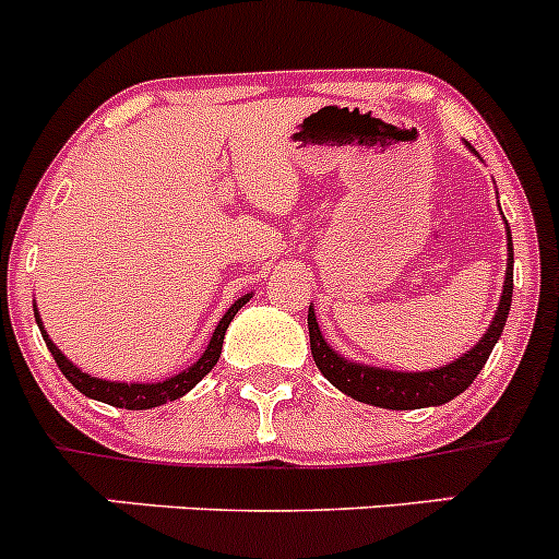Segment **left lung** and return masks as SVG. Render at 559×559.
I'll return each instance as SVG.
<instances>
[{
	"mask_svg": "<svg viewBox=\"0 0 559 559\" xmlns=\"http://www.w3.org/2000/svg\"><path fill=\"white\" fill-rule=\"evenodd\" d=\"M504 238H508V269H504L502 296H499L497 312H493L486 334L466 354H461L459 359H453L444 368L419 370V373H414V370L373 368V365L356 362V359H348V356H343L326 343V337L321 334V326H318L316 310L310 305V312H307L310 348L323 379L337 386L340 392H345L348 397H354V401L370 403V406L379 408H392V412L442 406V403H450L453 397H459L477 379L483 365L488 362V356H491L493 345L502 337V329L508 323L510 301H513V241H510L508 222H504Z\"/></svg>",
	"mask_w": 559,
	"mask_h": 559,
	"instance_id": "left-lung-1",
	"label": "left lung"
}]
</instances>
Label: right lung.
<instances>
[{
    "label": "right lung",
    "mask_w": 559,
    "mask_h": 559,
    "mask_svg": "<svg viewBox=\"0 0 559 559\" xmlns=\"http://www.w3.org/2000/svg\"><path fill=\"white\" fill-rule=\"evenodd\" d=\"M249 299H252V294H243L241 299L233 301L230 310L219 318V323H216L209 345H205V350L200 354V359H197L194 365L183 368L180 373L169 376V379L147 381V384H142V381H134V384H129V381H106V379H98V376L84 373L82 368H76V365H73L71 359H68V356L57 348L55 340L46 334L44 321H40V316H37V307H35V321H37V329H40V334H44L46 348L51 350L55 362L60 365L62 376H66V379L71 381L79 392H82V395L93 397V401H100V403H109V406H117V408L142 412V408H156V406H164V403H169V401H178V397H183L186 392L194 390V386L200 384V381H203L211 370H214V365L219 362L222 343H225L227 326H230V321L236 318V312L241 310Z\"/></svg>",
    "instance_id": "add662e5"
}]
</instances>
